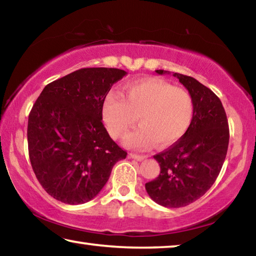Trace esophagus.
Returning a JSON list of instances; mask_svg holds the SVG:
<instances>
[{
  "label": "esophagus",
  "mask_w": 256,
  "mask_h": 256,
  "mask_svg": "<svg viewBox=\"0 0 256 256\" xmlns=\"http://www.w3.org/2000/svg\"><path fill=\"white\" fill-rule=\"evenodd\" d=\"M128 158L136 159V160H138V162H141V160H144V159L146 158V156L138 154H128Z\"/></svg>",
  "instance_id": "34e87169"
}]
</instances>
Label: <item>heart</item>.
<instances>
[{
  "instance_id": "heart-1",
  "label": "heart",
  "mask_w": 256,
  "mask_h": 256,
  "mask_svg": "<svg viewBox=\"0 0 256 256\" xmlns=\"http://www.w3.org/2000/svg\"><path fill=\"white\" fill-rule=\"evenodd\" d=\"M193 114V98L188 90L158 78L130 82L123 96L112 90L102 102L104 122L112 138H123L138 118L140 126L124 140L125 146L136 149L174 144L188 130Z\"/></svg>"
}]
</instances>
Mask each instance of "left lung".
Listing matches in <instances>:
<instances>
[{
  "mask_svg": "<svg viewBox=\"0 0 256 256\" xmlns=\"http://www.w3.org/2000/svg\"><path fill=\"white\" fill-rule=\"evenodd\" d=\"M172 76L193 98V120L178 141L154 156L160 172L146 183V190L158 204L180 208L196 201L214 185L227 154L229 128L222 104L212 90L192 76L174 72Z\"/></svg>",
  "mask_w": 256,
  "mask_h": 256,
  "instance_id": "8db88e82",
  "label": "left lung"
}]
</instances>
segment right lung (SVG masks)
<instances>
[{
	"instance_id": "add662e5",
	"label": "right lung",
	"mask_w": 256,
	"mask_h": 256,
	"mask_svg": "<svg viewBox=\"0 0 256 256\" xmlns=\"http://www.w3.org/2000/svg\"><path fill=\"white\" fill-rule=\"evenodd\" d=\"M126 72L86 68L47 84L30 110L32 170L50 196L66 204L92 200L128 152L102 124V102Z\"/></svg>"
}]
</instances>
